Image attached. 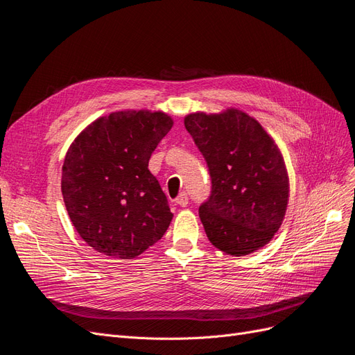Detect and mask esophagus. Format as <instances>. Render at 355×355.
Returning a JSON list of instances; mask_svg holds the SVG:
<instances>
[{
  "label": "esophagus",
  "instance_id": "esophagus-1",
  "mask_svg": "<svg viewBox=\"0 0 355 355\" xmlns=\"http://www.w3.org/2000/svg\"><path fill=\"white\" fill-rule=\"evenodd\" d=\"M175 201H176V204H179V206H182V207H187V206H188V202H189L188 194H187V192H180L179 197H178Z\"/></svg>",
  "mask_w": 355,
  "mask_h": 355
}]
</instances>
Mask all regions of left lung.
<instances>
[{"mask_svg":"<svg viewBox=\"0 0 355 355\" xmlns=\"http://www.w3.org/2000/svg\"><path fill=\"white\" fill-rule=\"evenodd\" d=\"M185 128L211 179L210 196L198 209L210 243L232 256L257 250L280 228L288 201L277 145L259 123L237 110L191 114Z\"/></svg>","mask_w":355,"mask_h":355,"instance_id":"left-lung-1","label":"left lung"}]
</instances>
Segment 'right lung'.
Here are the masks:
<instances>
[{"label":"right lung","instance_id":"right-lung-1","mask_svg":"<svg viewBox=\"0 0 355 355\" xmlns=\"http://www.w3.org/2000/svg\"><path fill=\"white\" fill-rule=\"evenodd\" d=\"M171 125L163 112H114L92 123L68 149L63 201L96 252L132 259L167 231L173 214L148 163Z\"/></svg>","mask_w":355,"mask_h":355}]
</instances>
